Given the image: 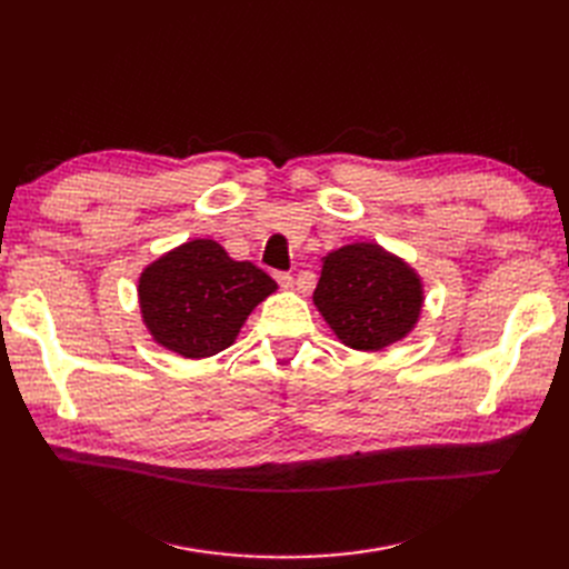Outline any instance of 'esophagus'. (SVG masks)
I'll return each instance as SVG.
<instances>
[{
  "mask_svg": "<svg viewBox=\"0 0 569 569\" xmlns=\"http://www.w3.org/2000/svg\"><path fill=\"white\" fill-rule=\"evenodd\" d=\"M274 280H278V284L284 287V289H289L291 284H295V278H291L289 272H274Z\"/></svg>",
  "mask_w": 569,
  "mask_h": 569,
  "instance_id": "esophagus-1",
  "label": "esophagus"
}]
</instances>
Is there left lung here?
I'll list each match as a JSON object with an SVG mask.
<instances>
[{
  "label": "left lung",
  "instance_id": "left-lung-1",
  "mask_svg": "<svg viewBox=\"0 0 569 569\" xmlns=\"http://www.w3.org/2000/svg\"><path fill=\"white\" fill-rule=\"evenodd\" d=\"M313 301L347 347L380 351L412 330L422 284L401 258L382 247L349 244L325 256Z\"/></svg>",
  "mask_w": 569,
  "mask_h": 569
}]
</instances>
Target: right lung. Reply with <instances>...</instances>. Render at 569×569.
Returning a JSON list of instances; mask_svg holds the SVG:
<instances>
[{
	"label": "right lung",
	"mask_w": 569,
	"mask_h": 569,
	"mask_svg": "<svg viewBox=\"0 0 569 569\" xmlns=\"http://www.w3.org/2000/svg\"><path fill=\"white\" fill-rule=\"evenodd\" d=\"M274 289L261 268L232 261L213 239H194L142 272L140 308L161 347L206 358L228 349L247 316Z\"/></svg>",
	"instance_id": "obj_1"
}]
</instances>
